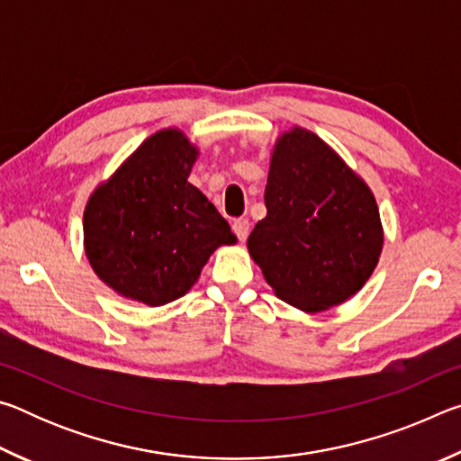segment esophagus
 <instances>
[{
    "label": "esophagus",
    "instance_id": "34e87169",
    "mask_svg": "<svg viewBox=\"0 0 461 461\" xmlns=\"http://www.w3.org/2000/svg\"><path fill=\"white\" fill-rule=\"evenodd\" d=\"M231 228H233V233H236V236H238V240L244 241L248 238V233H249V221L248 220H241V217H240V220H236V221L231 223Z\"/></svg>",
    "mask_w": 461,
    "mask_h": 461
}]
</instances>
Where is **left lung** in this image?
I'll return each instance as SVG.
<instances>
[{
	"label": "left lung",
	"mask_w": 461,
	"mask_h": 461,
	"mask_svg": "<svg viewBox=\"0 0 461 461\" xmlns=\"http://www.w3.org/2000/svg\"><path fill=\"white\" fill-rule=\"evenodd\" d=\"M267 217L248 249L272 291L307 313L341 305L376 268L382 241L376 199L333 148L293 128L272 150Z\"/></svg>",
	"instance_id": "obj_1"
}]
</instances>
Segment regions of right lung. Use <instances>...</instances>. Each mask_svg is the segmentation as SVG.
Instances as JSON below:
<instances>
[{
    "label": "right lung",
    "instance_id": "right-lung-1",
    "mask_svg": "<svg viewBox=\"0 0 461 461\" xmlns=\"http://www.w3.org/2000/svg\"><path fill=\"white\" fill-rule=\"evenodd\" d=\"M197 156L181 130L156 131L87 201L85 254L126 299L167 305L197 283L217 248L236 244L213 203L186 181Z\"/></svg>",
    "mask_w": 461,
    "mask_h": 461
}]
</instances>
